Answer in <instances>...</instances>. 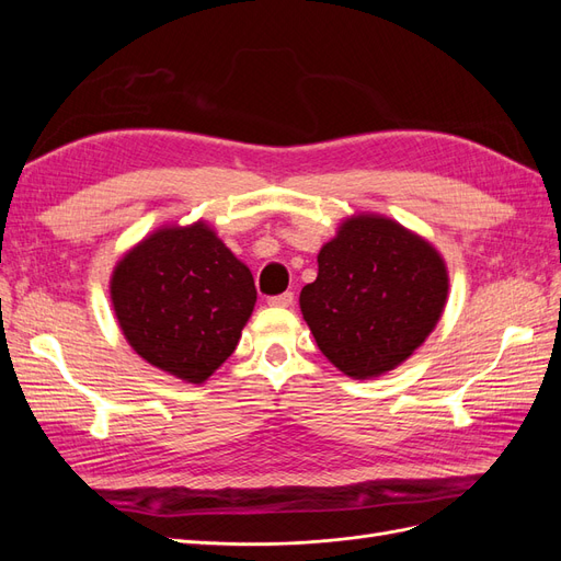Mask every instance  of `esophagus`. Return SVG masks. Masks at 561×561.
Instances as JSON below:
<instances>
[{
    "instance_id": "obj_1",
    "label": "esophagus",
    "mask_w": 561,
    "mask_h": 561,
    "mask_svg": "<svg viewBox=\"0 0 561 561\" xmlns=\"http://www.w3.org/2000/svg\"><path fill=\"white\" fill-rule=\"evenodd\" d=\"M293 301H295L293 293H283V295H276V297H268V307L287 309V307H293Z\"/></svg>"
}]
</instances>
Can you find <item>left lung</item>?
Returning <instances> with one entry per match:
<instances>
[{"label":"left lung","instance_id":"obj_1","mask_svg":"<svg viewBox=\"0 0 561 561\" xmlns=\"http://www.w3.org/2000/svg\"><path fill=\"white\" fill-rule=\"evenodd\" d=\"M447 266L421 236L381 215H355L318 252L299 307L325 358L353 379L396 369L445 311Z\"/></svg>","mask_w":561,"mask_h":561}]
</instances>
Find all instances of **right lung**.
<instances>
[{
  "instance_id": "right-lung-1",
  "label": "right lung",
  "mask_w": 561,
  "mask_h": 561,
  "mask_svg": "<svg viewBox=\"0 0 561 561\" xmlns=\"http://www.w3.org/2000/svg\"><path fill=\"white\" fill-rule=\"evenodd\" d=\"M110 295L133 351L186 383L229 358L257 301L250 268L206 222L149 233L114 266Z\"/></svg>"
}]
</instances>
